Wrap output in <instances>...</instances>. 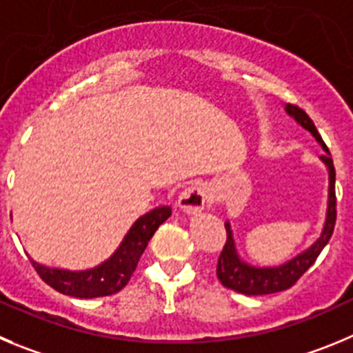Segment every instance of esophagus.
<instances>
[{"instance_id":"34e87169","label":"esophagus","mask_w":353,"mask_h":353,"mask_svg":"<svg viewBox=\"0 0 353 353\" xmlns=\"http://www.w3.org/2000/svg\"><path fill=\"white\" fill-rule=\"evenodd\" d=\"M209 202V192L203 184H193V186L186 188L177 199L181 209L188 214H196L203 209Z\"/></svg>"}]
</instances>
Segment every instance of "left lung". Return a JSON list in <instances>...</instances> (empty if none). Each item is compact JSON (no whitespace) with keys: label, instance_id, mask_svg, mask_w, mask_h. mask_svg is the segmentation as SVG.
I'll return each mask as SVG.
<instances>
[{"label":"left lung","instance_id":"1","mask_svg":"<svg viewBox=\"0 0 353 353\" xmlns=\"http://www.w3.org/2000/svg\"><path fill=\"white\" fill-rule=\"evenodd\" d=\"M288 113L298 120V123H301V127H305L306 130H310L314 134L315 139L325 148L324 141H322L321 134H319L317 127L312 121V118L305 113V110H301L296 104H288ZM329 153V151H327ZM322 160L325 161V165L329 169V205H327V217H325V226L324 232H322L321 239L314 243V245L305 251L303 254L296 256L292 261L285 263V265L279 266V268H254V266H249L245 263H242L236 256L235 243H233L232 230L230 225L226 223V242L223 245V251L217 258V266H216V275L219 279L225 288L232 289L235 292H242L247 296H263V294H273V292L288 291L289 288L296 284L303 276V273L310 268L315 261H317L319 254L322 252L325 245H327L329 239H331L332 232H334L336 225V190H334V181H336V170L334 163H332V158L329 154H322Z\"/></svg>","mask_w":353,"mask_h":353}]
</instances>
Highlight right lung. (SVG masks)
Masks as SVG:
<instances>
[{
    "instance_id": "obj_1",
    "label": "right lung",
    "mask_w": 353,
    "mask_h": 353,
    "mask_svg": "<svg viewBox=\"0 0 353 353\" xmlns=\"http://www.w3.org/2000/svg\"><path fill=\"white\" fill-rule=\"evenodd\" d=\"M170 214H172L170 207H158L146 216L139 217L121 242L120 249L97 268L87 272H65V270L45 268L32 259L31 263L41 276V281L47 282L61 294L74 296V298L111 296L128 284L148 242L154 235L158 226L169 219Z\"/></svg>"
}]
</instances>
